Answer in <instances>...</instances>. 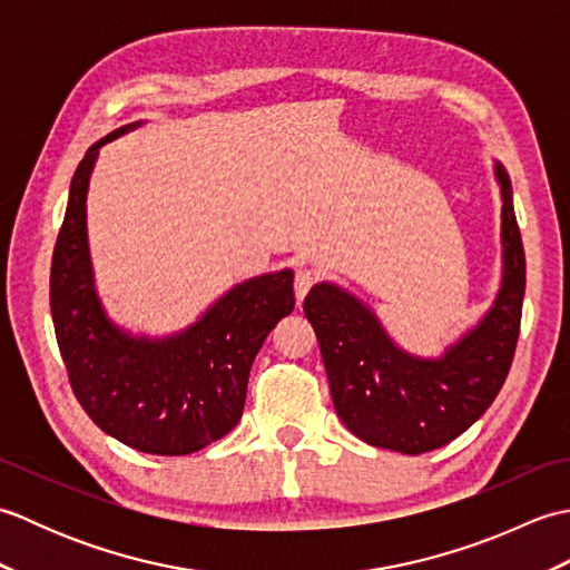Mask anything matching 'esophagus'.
<instances>
[{
	"mask_svg": "<svg viewBox=\"0 0 570 570\" xmlns=\"http://www.w3.org/2000/svg\"><path fill=\"white\" fill-rule=\"evenodd\" d=\"M318 282V274L313 269H296V276H294V292H296V298L298 304L301 301L306 298V294L311 292V286Z\"/></svg>",
	"mask_w": 570,
	"mask_h": 570,
	"instance_id": "1",
	"label": "esophagus"
}]
</instances>
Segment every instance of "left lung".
<instances>
[{"instance_id": "8db88e82", "label": "left lung", "mask_w": 570, "mask_h": 570, "mask_svg": "<svg viewBox=\"0 0 570 570\" xmlns=\"http://www.w3.org/2000/svg\"><path fill=\"white\" fill-rule=\"evenodd\" d=\"M504 282L492 311L443 360H419L394 347L372 313L333 284H316L304 313L316 331L337 416L357 439L406 455L455 441L475 423L510 374L527 286L524 245L504 168Z\"/></svg>"}]
</instances>
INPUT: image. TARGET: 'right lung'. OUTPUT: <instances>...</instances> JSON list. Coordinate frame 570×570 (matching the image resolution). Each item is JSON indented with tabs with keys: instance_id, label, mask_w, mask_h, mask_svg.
Masks as SVG:
<instances>
[{
	"instance_id": "add662e5",
	"label": "right lung",
	"mask_w": 570,
	"mask_h": 570,
	"mask_svg": "<svg viewBox=\"0 0 570 570\" xmlns=\"http://www.w3.org/2000/svg\"><path fill=\"white\" fill-rule=\"evenodd\" d=\"M127 129L85 151L72 176L51 262L56 341L72 394L105 433L141 453L188 455L237 426L252 362L294 311V274L249 278L186 333L161 343L115 328L92 292L85 196L98 149Z\"/></svg>"
}]
</instances>
